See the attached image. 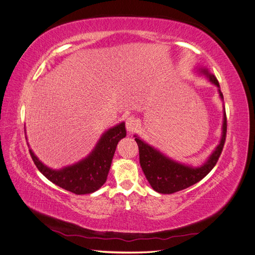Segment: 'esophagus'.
<instances>
[{
	"instance_id": "obj_1",
	"label": "esophagus",
	"mask_w": 255,
	"mask_h": 255,
	"mask_svg": "<svg viewBox=\"0 0 255 255\" xmlns=\"http://www.w3.org/2000/svg\"><path fill=\"white\" fill-rule=\"evenodd\" d=\"M126 127H127V129L128 133H132L134 132V130L136 129L137 128V121H136V118L134 117V116H129V117L127 118L126 120Z\"/></svg>"
}]
</instances>
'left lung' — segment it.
Instances as JSON below:
<instances>
[{"label": "left lung", "instance_id": "obj_1", "mask_svg": "<svg viewBox=\"0 0 255 255\" xmlns=\"http://www.w3.org/2000/svg\"><path fill=\"white\" fill-rule=\"evenodd\" d=\"M197 72L204 75L208 81L218 88L219 97L223 101L222 92L216 76L208 71V69L205 67L197 68ZM226 135L227 116L225 107H223V121L220 141L208 158L201 166L198 167H192L190 165H185L180 163V161H176L143 141L137 135H134V137L138 144V149H139V161L141 169L151 187L159 192V194H173V192L187 188L191 185L201 181L204 176L211 172L222 152L223 144L226 141Z\"/></svg>", "mask_w": 255, "mask_h": 255}]
</instances>
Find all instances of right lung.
I'll list each match as a JSON object with an SVG mask.
<instances>
[{"label": "right lung", "mask_w": 255, "mask_h": 255, "mask_svg": "<svg viewBox=\"0 0 255 255\" xmlns=\"http://www.w3.org/2000/svg\"><path fill=\"white\" fill-rule=\"evenodd\" d=\"M126 136V123L120 122L105 130L86 157L58 170L45 166L30 149L29 153L38 170L49 181L75 195H86L101 188L106 182L116 148Z\"/></svg>", "instance_id": "obj_1"}]
</instances>
